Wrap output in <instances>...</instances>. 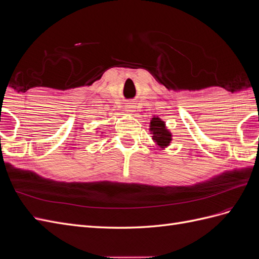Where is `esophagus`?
I'll use <instances>...</instances> for the list:
<instances>
[{
  "instance_id": "34e87169",
  "label": "esophagus",
  "mask_w": 259,
  "mask_h": 259,
  "mask_svg": "<svg viewBox=\"0 0 259 259\" xmlns=\"http://www.w3.org/2000/svg\"><path fill=\"white\" fill-rule=\"evenodd\" d=\"M134 109H135V107L133 106V105H128V106L126 107L127 112H134Z\"/></svg>"
}]
</instances>
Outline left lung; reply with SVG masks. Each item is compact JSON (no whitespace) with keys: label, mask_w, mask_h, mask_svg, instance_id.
Masks as SVG:
<instances>
[{"label":"left lung","mask_w":259,"mask_h":259,"mask_svg":"<svg viewBox=\"0 0 259 259\" xmlns=\"http://www.w3.org/2000/svg\"><path fill=\"white\" fill-rule=\"evenodd\" d=\"M150 132L152 134V139L160 148L167 147L171 142V134L166 128L165 122L162 121L160 117H152L150 122Z\"/></svg>","instance_id":"1"}]
</instances>
